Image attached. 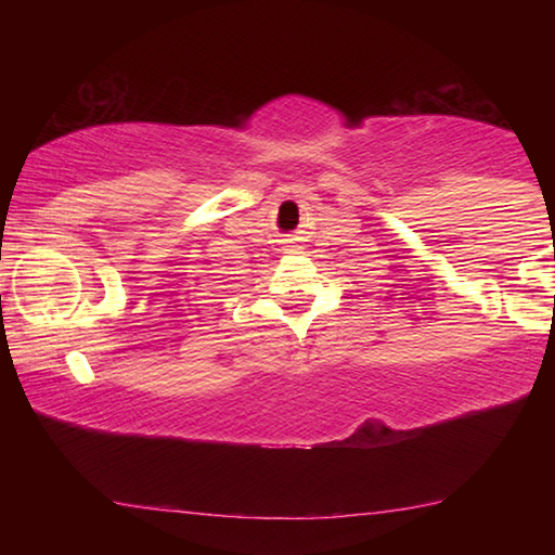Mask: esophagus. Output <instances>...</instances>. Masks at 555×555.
I'll use <instances>...</instances> for the list:
<instances>
[{"label":"esophagus","instance_id":"34e87169","mask_svg":"<svg viewBox=\"0 0 555 555\" xmlns=\"http://www.w3.org/2000/svg\"><path fill=\"white\" fill-rule=\"evenodd\" d=\"M284 251H286V255H296V251H300L298 237H294V234H288V237L284 240Z\"/></svg>","mask_w":555,"mask_h":555}]
</instances>
